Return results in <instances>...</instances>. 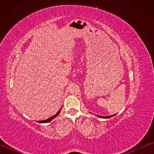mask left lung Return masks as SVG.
<instances>
[{
	"label": "left lung",
	"mask_w": 154,
	"mask_h": 154,
	"mask_svg": "<svg viewBox=\"0 0 154 154\" xmlns=\"http://www.w3.org/2000/svg\"><path fill=\"white\" fill-rule=\"evenodd\" d=\"M114 115H115V114H113V115H110V116H99V115H97V116H99L100 118H103V119H109V118L112 117Z\"/></svg>",
	"instance_id": "left-lung-1"
}]
</instances>
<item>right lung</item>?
I'll return each instance as SVG.
<instances>
[{
  "instance_id": "1",
  "label": "right lung",
  "mask_w": 154,
  "mask_h": 154,
  "mask_svg": "<svg viewBox=\"0 0 154 154\" xmlns=\"http://www.w3.org/2000/svg\"><path fill=\"white\" fill-rule=\"evenodd\" d=\"M61 109H62V107L61 108V109H60V110L58 111V112L55 114V115H54V116H52L51 117H50V118H49V119H46V120H40V121H38V122H40V123H47V122H50V121L51 120H53L54 118H55V117H57L58 115H59V114H60V111H61Z\"/></svg>"
}]
</instances>
